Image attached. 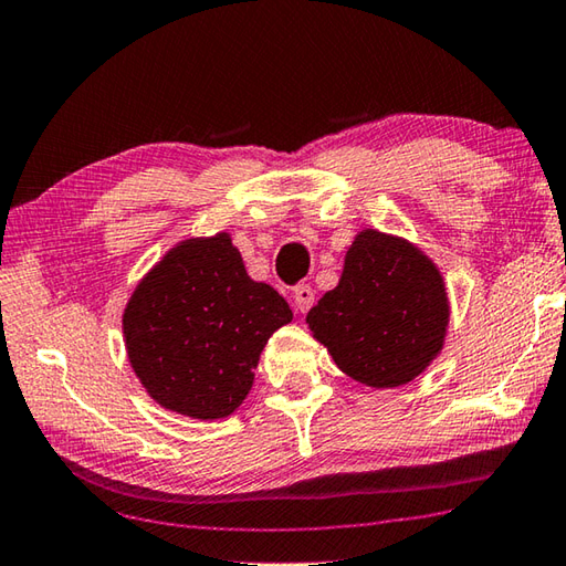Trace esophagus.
<instances>
[{
    "label": "esophagus",
    "instance_id": "esophagus-1",
    "mask_svg": "<svg viewBox=\"0 0 566 566\" xmlns=\"http://www.w3.org/2000/svg\"><path fill=\"white\" fill-rule=\"evenodd\" d=\"M315 303V291L307 283L293 287V307L295 313H307Z\"/></svg>",
    "mask_w": 566,
    "mask_h": 566
}]
</instances>
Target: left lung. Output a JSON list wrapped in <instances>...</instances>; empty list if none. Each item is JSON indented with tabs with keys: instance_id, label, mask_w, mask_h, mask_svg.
Instances as JSON below:
<instances>
[{
	"instance_id": "obj_1",
	"label": "left lung",
	"mask_w": 566,
	"mask_h": 566,
	"mask_svg": "<svg viewBox=\"0 0 566 566\" xmlns=\"http://www.w3.org/2000/svg\"><path fill=\"white\" fill-rule=\"evenodd\" d=\"M307 325L347 377L399 387L443 347L449 297L439 269L419 249L367 229L349 247L335 291L307 313Z\"/></svg>"
}]
</instances>
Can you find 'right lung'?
<instances>
[{
	"instance_id": "1",
	"label": "right lung",
	"mask_w": 566,
	"mask_h": 566,
	"mask_svg": "<svg viewBox=\"0 0 566 566\" xmlns=\"http://www.w3.org/2000/svg\"><path fill=\"white\" fill-rule=\"evenodd\" d=\"M293 311L243 269L229 233L189 239L135 287L123 315L127 357L165 409L211 421L239 409L253 369Z\"/></svg>"
}]
</instances>
